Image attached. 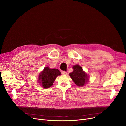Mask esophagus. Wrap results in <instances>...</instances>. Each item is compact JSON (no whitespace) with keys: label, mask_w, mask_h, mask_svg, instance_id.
<instances>
[{"label":"esophagus","mask_w":126,"mask_h":126,"mask_svg":"<svg viewBox=\"0 0 126 126\" xmlns=\"http://www.w3.org/2000/svg\"><path fill=\"white\" fill-rule=\"evenodd\" d=\"M61 74L62 75H66L67 74V72H66L65 71H61Z\"/></svg>","instance_id":"1"}]
</instances>
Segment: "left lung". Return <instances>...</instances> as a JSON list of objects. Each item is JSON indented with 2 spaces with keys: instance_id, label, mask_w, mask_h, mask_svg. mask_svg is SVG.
Here are the masks:
<instances>
[{
  "instance_id": "obj_1",
  "label": "left lung",
  "mask_w": 126,
  "mask_h": 126,
  "mask_svg": "<svg viewBox=\"0 0 126 126\" xmlns=\"http://www.w3.org/2000/svg\"><path fill=\"white\" fill-rule=\"evenodd\" d=\"M74 71L69 74L72 80L78 86H83L88 81L87 74L83 70V68L78 65L73 66Z\"/></svg>"
}]
</instances>
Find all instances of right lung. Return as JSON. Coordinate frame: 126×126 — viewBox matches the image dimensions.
<instances>
[{"instance_id": "obj_1", "label": "right lung", "mask_w": 126, "mask_h": 126, "mask_svg": "<svg viewBox=\"0 0 126 126\" xmlns=\"http://www.w3.org/2000/svg\"><path fill=\"white\" fill-rule=\"evenodd\" d=\"M60 75L61 72L58 69L46 67L39 75L38 81L43 88H48L52 85L57 77Z\"/></svg>"}]
</instances>
